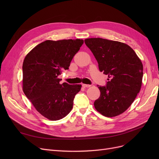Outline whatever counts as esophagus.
Returning <instances> with one entry per match:
<instances>
[{"mask_svg":"<svg viewBox=\"0 0 159 159\" xmlns=\"http://www.w3.org/2000/svg\"><path fill=\"white\" fill-rule=\"evenodd\" d=\"M82 86L84 88H89L91 86V85H89V84H82Z\"/></svg>","mask_w":159,"mask_h":159,"instance_id":"1","label":"esophagus"}]
</instances>
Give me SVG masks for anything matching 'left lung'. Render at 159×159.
<instances>
[{
    "instance_id": "8db88e82",
    "label": "left lung",
    "mask_w": 159,
    "mask_h": 159,
    "mask_svg": "<svg viewBox=\"0 0 159 159\" xmlns=\"http://www.w3.org/2000/svg\"><path fill=\"white\" fill-rule=\"evenodd\" d=\"M85 44L97 60L99 71L109 78L105 86L98 85L101 94L95 101V108L103 116H117L130 107L141 89L142 62L122 42L93 38L85 39Z\"/></svg>"
}]
</instances>
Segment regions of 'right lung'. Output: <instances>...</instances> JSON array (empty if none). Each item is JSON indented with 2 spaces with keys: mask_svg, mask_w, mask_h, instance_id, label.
Segmentation results:
<instances>
[{
  "mask_svg": "<svg viewBox=\"0 0 159 159\" xmlns=\"http://www.w3.org/2000/svg\"><path fill=\"white\" fill-rule=\"evenodd\" d=\"M84 40H46L28 53L22 65L23 91L36 109L52 121L66 117L73 107L80 84H60Z\"/></svg>",
  "mask_w": 159,
  "mask_h": 159,
  "instance_id": "1",
  "label": "right lung"
}]
</instances>
